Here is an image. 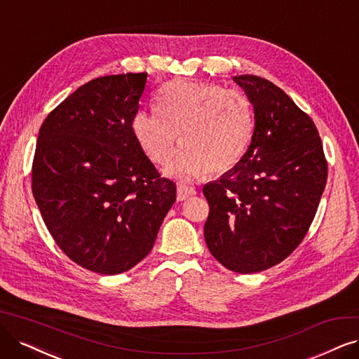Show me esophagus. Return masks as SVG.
<instances>
[{"instance_id": "34e87169", "label": "esophagus", "mask_w": 359, "mask_h": 359, "mask_svg": "<svg viewBox=\"0 0 359 359\" xmlns=\"http://www.w3.org/2000/svg\"><path fill=\"white\" fill-rule=\"evenodd\" d=\"M195 194H196V191L194 188L184 187V184H179V187H177V201L188 200V198L194 196Z\"/></svg>"}]
</instances>
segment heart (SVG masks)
<instances>
[{"instance_id": "obj_1", "label": "heart", "mask_w": 359, "mask_h": 359, "mask_svg": "<svg viewBox=\"0 0 359 359\" xmlns=\"http://www.w3.org/2000/svg\"><path fill=\"white\" fill-rule=\"evenodd\" d=\"M253 131V106L243 91L194 81L165 84L156 95V109L137 111L131 119L133 137L155 164L168 161L180 135L183 146L165 168L179 180L232 170Z\"/></svg>"}]
</instances>
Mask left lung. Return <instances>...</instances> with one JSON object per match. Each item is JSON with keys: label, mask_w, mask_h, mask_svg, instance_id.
Listing matches in <instances>:
<instances>
[{"label": "left lung", "mask_w": 359, "mask_h": 359, "mask_svg": "<svg viewBox=\"0 0 359 359\" xmlns=\"http://www.w3.org/2000/svg\"><path fill=\"white\" fill-rule=\"evenodd\" d=\"M255 108V131L232 170L203 188L210 253L238 273L269 269L306 235L327 182L320 133L308 114L268 79L238 75Z\"/></svg>", "instance_id": "1"}]
</instances>
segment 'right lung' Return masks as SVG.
<instances>
[{
	"mask_svg": "<svg viewBox=\"0 0 359 359\" xmlns=\"http://www.w3.org/2000/svg\"><path fill=\"white\" fill-rule=\"evenodd\" d=\"M146 76L91 79L48 114L36 140L32 194L46 226L72 262L102 275L148 256L176 201L175 182L131 133Z\"/></svg>",
	"mask_w": 359,
	"mask_h": 359,
	"instance_id": "add662e5",
	"label": "right lung"
}]
</instances>
